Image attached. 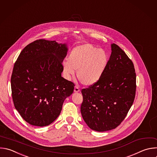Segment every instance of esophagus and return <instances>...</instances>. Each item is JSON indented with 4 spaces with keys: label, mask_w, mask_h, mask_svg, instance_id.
I'll list each match as a JSON object with an SVG mask.
<instances>
[{
    "label": "esophagus",
    "mask_w": 157,
    "mask_h": 157,
    "mask_svg": "<svg viewBox=\"0 0 157 157\" xmlns=\"http://www.w3.org/2000/svg\"><path fill=\"white\" fill-rule=\"evenodd\" d=\"M74 92H75V93L79 92H80V89H79L77 86H75V89H74Z\"/></svg>",
    "instance_id": "34e87169"
}]
</instances>
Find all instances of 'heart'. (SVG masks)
<instances>
[{
	"instance_id": "heart-1",
	"label": "heart",
	"mask_w": 157,
	"mask_h": 157,
	"mask_svg": "<svg viewBox=\"0 0 157 157\" xmlns=\"http://www.w3.org/2000/svg\"><path fill=\"white\" fill-rule=\"evenodd\" d=\"M109 62L107 54L103 50L90 44H84L73 48L63 63V70L68 79L74 76L75 71L80 82L90 86L101 77Z\"/></svg>"
}]
</instances>
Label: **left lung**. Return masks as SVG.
I'll list each match as a JSON object with an SVG mask.
<instances>
[{
  "instance_id": "1",
  "label": "left lung",
  "mask_w": 157,
  "mask_h": 157,
  "mask_svg": "<svg viewBox=\"0 0 157 157\" xmlns=\"http://www.w3.org/2000/svg\"><path fill=\"white\" fill-rule=\"evenodd\" d=\"M112 54L101 77L82 89V117L92 130L115 129L124 120L134 100L136 75L134 64L125 52L112 44Z\"/></svg>"
}]
</instances>
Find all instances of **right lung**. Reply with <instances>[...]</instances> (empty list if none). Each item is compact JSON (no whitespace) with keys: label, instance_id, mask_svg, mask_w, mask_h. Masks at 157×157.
<instances>
[{"label":"right lung","instance_id":"add662e5","mask_svg":"<svg viewBox=\"0 0 157 157\" xmlns=\"http://www.w3.org/2000/svg\"><path fill=\"white\" fill-rule=\"evenodd\" d=\"M65 44L36 40L26 45L15 63L11 77L16 110L29 124L45 126L60 115L75 84L62 77L67 54Z\"/></svg>","mask_w":157,"mask_h":157}]
</instances>
